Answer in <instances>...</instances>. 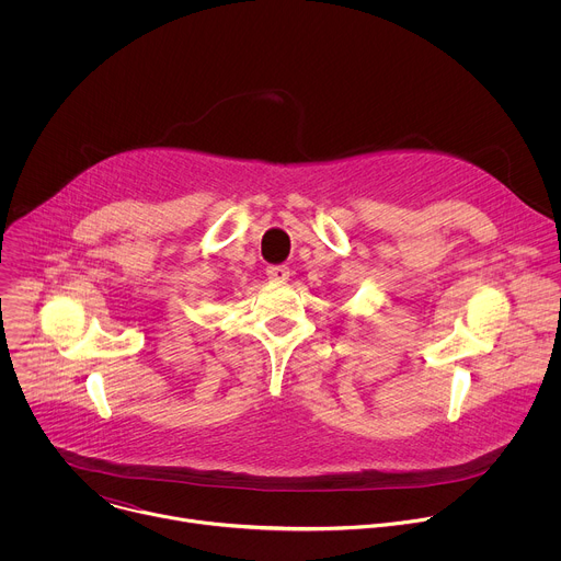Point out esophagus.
<instances>
[{
	"label": "esophagus",
	"instance_id": "34e87169",
	"mask_svg": "<svg viewBox=\"0 0 561 561\" xmlns=\"http://www.w3.org/2000/svg\"><path fill=\"white\" fill-rule=\"evenodd\" d=\"M266 275H268L271 282H286L288 275H290V271H288V266H284V264H275V266H268V268H266Z\"/></svg>",
	"mask_w": 561,
	"mask_h": 561
}]
</instances>
